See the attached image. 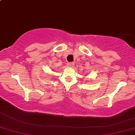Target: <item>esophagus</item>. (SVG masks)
Listing matches in <instances>:
<instances>
[{
  "instance_id": "obj_1",
  "label": "esophagus",
  "mask_w": 135,
  "mask_h": 135,
  "mask_svg": "<svg viewBox=\"0 0 135 135\" xmlns=\"http://www.w3.org/2000/svg\"><path fill=\"white\" fill-rule=\"evenodd\" d=\"M68 66H69V67H73V66H74V62H69V63H68Z\"/></svg>"
}]
</instances>
